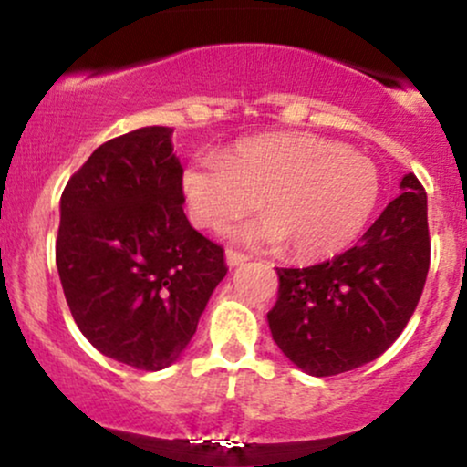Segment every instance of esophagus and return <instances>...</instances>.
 <instances>
[{"label": "esophagus", "instance_id": "esophagus-1", "mask_svg": "<svg viewBox=\"0 0 467 467\" xmlns=\"http://www.w3.org/2000/svg\"><path fill=\"white\" fill-rule=\"evenodd\" d=\"M245 261H250V256L248 254H244V252H239V250H226V264L230 265V267H237V265H244Z\"/></svg>", "mask_w": 467, "mask_h": 467}]
</instances>
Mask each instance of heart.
<instances>
[{"label": "heart", "mask_w": 467, "mask_h": 467, "mask_svg": "<svg viewBox=\"0 0 467 467\" xmlns=\"http://www.w3.org/2000/svg\"><path fill=\"white\" fill-rule=\"evenodd\" d=\"M195 226L222 230L261 208L267 217L245 239L289 245L296 259L334 256L371 219L378 169L367 155L316 133H270L239 140L222 155H200L182 175Z\"/></svg>", "instance_id": "b5f03b06"}]
</instances>
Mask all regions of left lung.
Instances as JSON below:
<instances>
[{
    "label": "left lung",
    "mask_w": 467,
    "mask_h": 467,
    "mask_svg": "<svg viewBox=\"0 0 467 467\" xmlns=\"http://www.w3.org/2000/svg\"><path fill=\"white\" fill-rule=\"evenodd\" d=\"M358 245L318 265L276 267L267 323L305 373L327 378L375 360L415 312L431 265L428 203L412 173Z\"/></svg>",
    "instance_id": "left-lung-1"
}]
</instances>
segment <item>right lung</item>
<instances>
[{
    "label": "right lung",
    "instance_id": "1",
    "mask_svg": "<svg viewBox=\"0 0 467 467\" xmlns=\"http://www.w3.org/2000/svg\"><path fill=\"white\" fill-rule=\"evenodd\" d=\"M171 136L142 127L100 144L61 195L57 267L74 323L140 371L178 360L228 272L222 245L184 215Z\"/></svg>",
    "mask_w": 467,
    "mask_h": 467
}]
</instances>
